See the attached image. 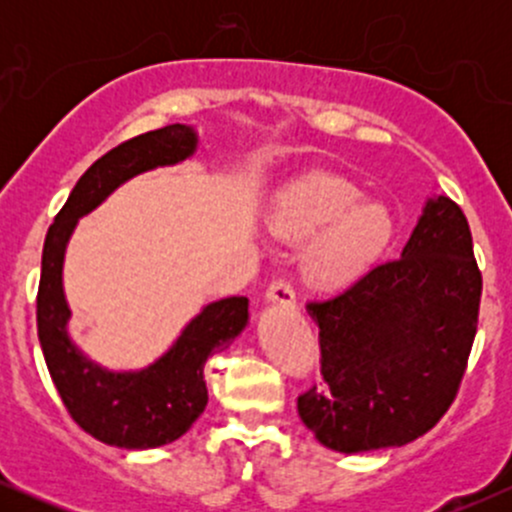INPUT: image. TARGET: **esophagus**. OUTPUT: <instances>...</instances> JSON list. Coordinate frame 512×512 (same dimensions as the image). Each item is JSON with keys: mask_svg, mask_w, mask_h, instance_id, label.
Instances as JSON below:
<instances>
[{"mask_svg": "<svg viewBox=\"0 0 512 512\" xmlns=\"http://www.w3.org/2000/svg\"><path fill=\"white\" fill-rule=\"evenodd\" d=\"M267 303L293 308V305H296V293H293L289 281H284V279L274 281V284L267 289Z\"/></svg>", "mask_w": 512, "mask_h": 512, "instance_id": "esophagus-1", "label": "esophagus"}]
</instances>
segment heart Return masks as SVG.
I'll return each mask as SVG.
<instances>
[{
  "mask_svg": "<svg viewBox=\"0 0 512 512\" xmlns=\"http://www.w3.org/2000/svg\"><path fill=\"white\" fill-rule=\"evenodd\" d=\"M274 238L303 243L301 272L313 289L332 291L366 274L395 236V216L380 202H366L356 185L330 173L296 178L264 211Z\"/></svg>",
  "mask_w": 512,
  "mask_h": 512,
  "instance_id": "heart-1",
  "label": "heart"
}]
</instances>
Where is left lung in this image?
<instances>
[{
	"instance_id": "left-lung-1",
	"label": "left lung",
	"mask_w": 512,
	"mask_h": 512,
	"mask_svg": "<svg viewBox=\"0 0 512 512\" xmlns=\"http://www.w3.org/2000/svg\"><path fill=\"white\" fill-rule=\"evenodd\" d=\"M479 301L469 223L450 197H428L399 260L308 305L325 383L298 397V414L317 443L354 455L431 431L460 387Z\"/></svg>"
}]
</instances>
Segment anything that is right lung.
<instances>
[{
	"label": "right lung",
	"instance_id": "right-lung-1",
	"mask_svg": "<svg viewBox=\"0 0 512 512\" xmlns=\"http://www.w3.org/2000/svg\"><path fill=\"white\" fill-rule=\"evenodd\" d=\"M197 144V127L178 122L115 146L81 175L45 236L38 289L40 349L72 419L115 448H161L190 431L209 402L204 363L250 325V303L245 296H231L202 305L149 366L110 370L93 361L69 332L67 245L79 219L101 207L117 187L149 170L185 163L195 156Z\"/></svg>",
	"mask_w": 512,
	"mask_h": 512
}]
</instances>
